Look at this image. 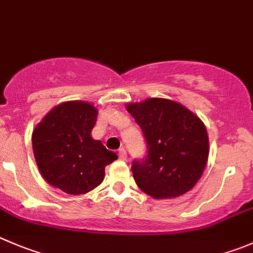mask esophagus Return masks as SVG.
I'll return each mask as SVG.
<instances>
[{"label":"esophagus","mask_w":253,"mask_h":253,"mask_svg":"<svg viewBox=\"0 0 253 253\" xmlns=\"http://www.w3.org/2000/svg\"><path fill=\"white\" fill-rule=\"evenodd\" d=\"M119 158L121 159V161H126L127 159V153L124 148H121L119 151Z\"/></svg>","instance_id":"34e87169"}]
</instances>
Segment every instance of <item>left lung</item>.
Masks as SVG:
<instances>
[{
  "label": "left lung",
  "mask_w": 253,
  "mask_h": 253,
  "mask_svg": "<svg viewBox=\"0 0 253 253\" xmlns=\"http://www.w3.org/2000/svg\"><path fill=\"white\" fill-rule=\"evenodd\" d=\"M126 107L147 144L146 158L132 164L138 188L154 199L178 198L193 189L209 157L204 122L184 105L161 97Z\"/></svg>",
  "instance_id": "1"
}]
</instances>
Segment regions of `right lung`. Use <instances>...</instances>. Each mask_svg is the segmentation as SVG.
<instances>
[{
    "label": "right lung",
    "instance_id": "1",
    "mask_svg": "<svg viewBox=\"0 0 253 253\" xmlns=\"http://www.w3.org/2000/svg\"><path fill=\"white\" fill-rule=\"evenodd\" d=\"M97 109L86 101H65L42 119L32 133L42 176L72 195L86 194L102 183L105 167L117 154L91 137Z\"/></svg>",
    "mask_w": 253,
    "mask_h": 253
}]
</instances>
